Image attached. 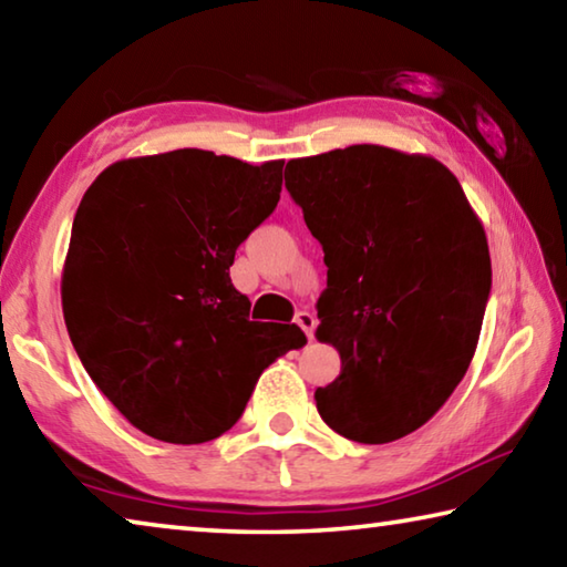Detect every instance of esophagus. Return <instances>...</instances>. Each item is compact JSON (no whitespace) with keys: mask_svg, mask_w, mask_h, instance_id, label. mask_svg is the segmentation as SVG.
Wrapping results in <instances>:
<instances>
[{"mask_svg":"<svg viewBox=\"0 0 567 567\" xmlns=\"http://www.w3.org/2000/svg\"><path fill=\"white\" fill-rule=\"evenodd\" d=\"M295 322L300 324V328L305 330V334H307V340H315V324H318V320H315V315L312 312H307V310H302V312H297V318H295Z\"/></svg>","mask_w":567,"mask_h":567,"instance_id":"34e87169","label":"esophagus"}]
</instances>
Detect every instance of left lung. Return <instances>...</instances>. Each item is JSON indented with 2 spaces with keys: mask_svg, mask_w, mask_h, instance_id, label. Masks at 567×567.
<instances>
[{
  "mask_svg": "<svg viewBox=\"0 0 567 567\" xmlns=\"http://www.w3.org/2000/svg\"><path fill=\"white\" fill-rule=\"evenodd\" d=\"M285 187L328 265L315 338L342 368L315 390L320 417L368 445L415 433L477 348L493 282L483 223L443 162L380 145L290 159Z\"/></svg>",
  "mask_w": 567,
  "mask_h": 567,
  "instance_id": "1",
  "label": "left lung"
}]
</instances>
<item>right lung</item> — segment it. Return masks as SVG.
<instances>
[{"mask_svg": "<svg viewBox=\"0 0 567 567\" xmlns=\"http://www.w3.org/2000/svg\"><path fill=\"white\" fill-rule=\"evenodd\" d=\"M285 159L247 165L172 150L110 165L76 207L62 312L76 354L142 433L215 440L262 370L307 342L297 324L249 320L229 267L280 203Z\"/></svg>", "mask_w": 567, "mask_h": 567, "instance_id": "obj_1", "label": "right lung"}]
</instances>
